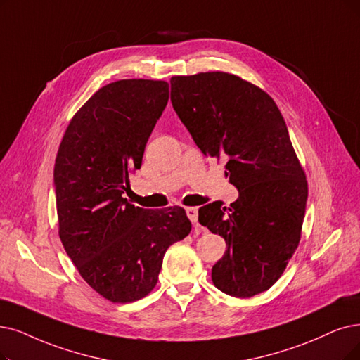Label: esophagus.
<instances>
[{
	"instance_id": "esophagus-1",
	"label": "esophagus",
	"mask_w": 360,
	"mask_h": 360,
	"mask_svg": "<svg viewBox=\"0 0 360 360\" xmlns=\"http://www.w3.org/2000/svg\"><path fill=\"white\" fill-rule=\"evenodd\" d=\"M186 214H188L189 220H191L193 224H196V223H198V208H196V207H189V208H186Z\"/></svg>"
}]
</instances>
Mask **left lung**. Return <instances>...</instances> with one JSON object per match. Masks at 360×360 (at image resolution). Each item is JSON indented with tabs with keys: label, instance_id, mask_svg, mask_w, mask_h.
Instances as JSON below:
<instances>
[{
	"label": "left lung",
	"instance_id": "obj_1",
	"mask_svg": "<svg viewBox=\"0 0 360 360\" xmlns=\"http://www.w3.org/2000/svg\"><path fill=\"white\" fill-rule=\"evenodd\" d=\"M171 103L200 152L226 161L239 191L229 208L221 200L199 208V223L227 245L212 266L214 285L238 298L267 291L298 247L309 195L281 110L227 72L172 77Z\"/></svg>",
	"mask_w": 360,
	"mask_h": 360
}]
</instances>
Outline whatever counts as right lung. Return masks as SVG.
<instances>
[{"mask_svg":"<svg viewBox=\"0 0 360 360\" xmlns=\"http://www.w3.org/2000/svg\"><path fill=\"white\" fill-rule=\"evenodd\" d=\"M168 93L165 81L105 85L70 120L56 156L60 240L82 279L112 303L146 297L168 247L192 229L181 207L145 210L122 196Z\"/></svg>","mask_w":360,"mask_h":360,"instance_id":"obj_1","label":"right lung"}]
</instances>
